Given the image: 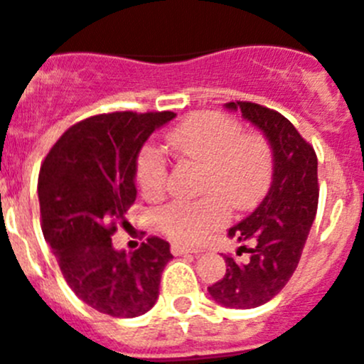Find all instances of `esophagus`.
<instances>
[{
  "instance_id": "1",
  "label": "esophagus",
  "mask_w": 364,
  "mask_h": 364,
  "mask_svg": "<svg viewBox=\"0 0 364 364\" xmlns=\"http://www.w3.org/2000/svg\"><path fill=\"white\" fill-rule=\"evenodd\" d=\"M202 250L200 247H189L184 244H171V253L173 255H186V253H193V255H198Z\"/></svg>"
}]
</instances>
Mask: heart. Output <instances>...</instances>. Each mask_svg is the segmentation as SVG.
<instances>
[{"mask_svg":"<svg viewBox=\"0 0 364 364\" xmlns=\"http://www.w3.org/2000/svg\"><path fill=\"white\" fill-rule=\"evenodd\" d=\"M176 154L205 164L198 202L175 200L160 208L156 222L171 239L197 244L233 211L253 210L272 184L273 151L260 133H242L237 120L220 112H198L167 134ZM136 182L147 198L166 189L167 162L156 146H144L136 159Z\"/></svg>","mask_w":364,"mask_h":364,"instance_id":"b5f03b06","label":"heart"}]
</instances>
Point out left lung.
Returning <instances> with one entry per match:
<instances>
[{
    "label": "left lung",
    "instance_id": "1",
    "mask_svg": "<svg viewBox=\"0 0 364 364\" xmlns=\"http://www.w3.org/2000/svg\"><path fill=\"white\" fill-rule=\"evenodd\" d=\"M262 131L273 151L269 191L250 217L228 231L231 239L250 242V260L226 257V275L208 288L226 308L250 310L272 301L294 275L317 213V154L288 118L252 102H230Z\"/></svg>",
    "mask_w": 364,
    "mask_h": 364
}]
</instances>
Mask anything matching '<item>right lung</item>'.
<instances>
[{
    "mask_svg": "<svg viewBox=\"0 0 364 364\" xmlns=\"http://www.w3.org/2000/svg\"><path fill=\"white\" fill-rule=\"evenodd\" d=\"M176 114L109 112L74 124L60 136L38 176L41 230L70 290L112 317H138L154 306L173 259L169 242L149 237L131 253L112 247L118 224L136 198L138 153L154 129Z\"/></svg>",
    "mask_w": 364,
    "mask_h": 364,
    "instance_id": "right-lung-1",
    "label": "right lung"
}]
</instances>
